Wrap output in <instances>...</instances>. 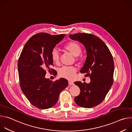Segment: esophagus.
I'll return each mask as SVG.
<instances>
[{"mask_svg": "<svg viewBox=\"0 0 132 132\" xmlns=\"http://www.w3.org/2000/svg\"><path fill=\"white\" fill-rule=\"evenodd\" d=\"M68 84L69 85H74L73 82H72L71 81H68Z\"/></svg>", "mask_w": 132, "mask_h": 132, "instance_id": "34e87169", "label": "esophagus"}]
</instances>
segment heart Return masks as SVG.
Segmentation results:
<instances>
[{"mask_svg": "<svg viewBox=\"0 0 132 132\" xmlns=\"http://www.w3.org/2000/svg\"><path fill=\"white\" fill-rule=\"evenodd\" d=\"M64 48L71 53L75 56V60L76 61H79L80 59L79 55L81 53L82 48L79 43L74 41L70 42L65 45ZM51 56L52 60L55 64H58L59 63L60 59V53L57 48H54L52 50ZM76 72L77 68L73 66H63L60 68L58 71L59 75L60 77L68 79L73 78L75 74L76 73Z\"/></svg>", "mask_w": 132, "mask_h": 132, "instance_id": "obj_1", "label": "heart"}]
</instances>
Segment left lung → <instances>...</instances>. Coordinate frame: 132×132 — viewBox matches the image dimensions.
Segmentation results:
<instances>
[{
	"mask_svg": "<svg viewBox=\"0 0 132 132\" xmlns=\"http://www.w3.org/2000/svg\"><path fill=\"white\" fill-rule=\"evenodd\" d=\"M69 37L82 43L87 51V58L80 72L90 77L89 84L75 82L80 90L75 97L79 106L91 108L101 103L113 82L114 69L112 55L104 42L98 36L88 33L69 34Z\"/></svg>",
	"mask_w": 132,
	"mask_h": 132,
	"instance_id": "1",
	"label": "left lung"
}]
</instances>
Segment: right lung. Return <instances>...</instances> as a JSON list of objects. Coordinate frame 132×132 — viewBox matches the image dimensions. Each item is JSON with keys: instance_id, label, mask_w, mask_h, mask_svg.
<instances>
[{"instance_id": "add662e5", "label": "right lung", "mask_w": 132, "mask_h": 132, "mask_svg": "<svg viewBox=\"0 0 132 132\" xmlns=\"http://www.w3.org/2000/svg\"><path fill=\"white\" fill-rule=\"evenodd\" d=\"M65 36L36 34L26 43L19 59L21 89L30 102L39 109L53 106L58 101L60 93L68 86L66 79L53 81L45 78L46 69L50 70V66L53 65L51 51Z\"/></svg>"}]
</instances>
